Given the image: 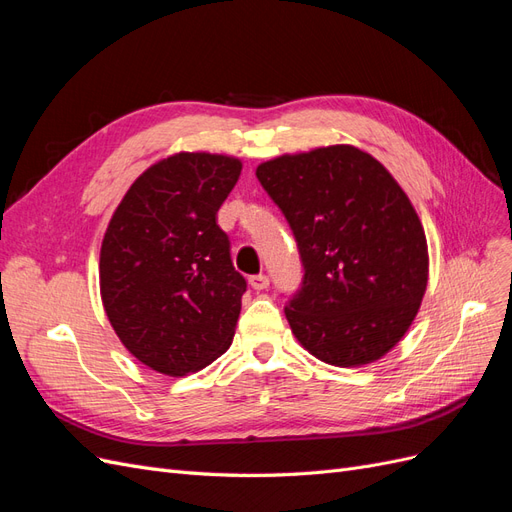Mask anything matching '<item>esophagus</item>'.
Here are the masks:
<instances>
[{"label":"esophagus","instance_id":"obj_1","mask_svg":"<svg viewBox=\"0 0 512 512\" xmlns=\"http://www.w3.org/2000/svg\"><path fill=\"white\" fill-rule=\"evenodd\" d=\"M250 286L254 290H265L269 288V277L265 273H258V275H250Z\"/></svg>","mask_w":512,"mask_h":512}]
</instances>
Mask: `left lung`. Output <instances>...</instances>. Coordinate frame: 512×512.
Returning <instances> with one entry per match:
<instances>
[{
  "label": "left lung",
  "instance_id": "obj_1",
  "mask_svg": "<svg viewBox=\"0 0 512 512\" xmlns=\"http://www.w3.org/2000/svg\"><path fill=\"white\" fill-rule=\"evenodd\" d=\"M256 177L305 271L284 307L294 337L329 365L378 361L406 335L427 288V239L410 198L352 145L280 156Z\"/></svg>",
  "mask_w": 512,
  "mask_h": 512
}]
</instances>
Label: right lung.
Instances as JSON below:
<instances>
[{"mask_svg":"<svg viewBox=\"0 0 512 512\" xmlns=\"http://www.w3.org/2000/svg\"><path fill=\"white\" fill-rule=\"evenodd\" d=\"M239 175L237 158L175 153L130 185L108 222L104 312L130 354L160 374L203 369L232 344L247 284L215 215Z\"/></svg>","mask_w":512,"mask_h":512,"instance_id":"right-lung-1","label":"right lung"}]
</instances>
